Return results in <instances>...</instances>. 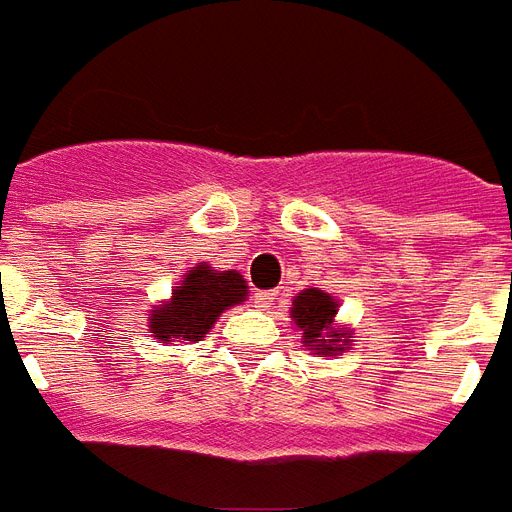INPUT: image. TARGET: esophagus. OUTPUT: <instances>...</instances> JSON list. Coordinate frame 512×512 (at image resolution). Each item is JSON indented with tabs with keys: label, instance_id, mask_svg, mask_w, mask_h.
Here are the masks:
<instances>
[{
	"label": "esophagus",
	"instance_id": "1",
	"mask_svg": "<svg viewBox=\"0 0 512 512\" xmlns=\"http://www.w3.org/2000/svg\"><path fill=\"white\" fill-rule=\"evenodd\" d=\"M275 297H278L275 292H256V295H253V303H256L259 308H267V306H273Z\"/></svg>",
	"mask_w": 512,
	"mask_h": 512
}]
</instances>
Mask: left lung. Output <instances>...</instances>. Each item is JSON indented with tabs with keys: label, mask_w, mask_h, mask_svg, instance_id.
Returning <instances> with one entry per match:
<instances>
[{
	"label": "left lung",
	"mask_w": 512,
	"mask_h": 512,
	"mask_svg": "<svg viewBox=\"0 0 512 512\" xmlns=\"http://www.w3.org/2000/svg\"><path fill=\"white\" fill-rule=\"evenodd\" d=\"M339 303L322 289H303L292 300V320L303 333V347L314 350V355H339L353 342L350 331L336 328Z\"/></svg>",
	"instance_id": "left-lung-1"
}]
</instances>
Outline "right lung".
Returning <instances> with one entry per match:
<instances>
[{
	"instance_id": "1",
	"label": "right lung",
	"mask_w": 512,
	"mask_h": 512,
	"mask_svg": "<svg viewBox=\"0 0 512 512\" xmlns=\"http://www.w3.org/2000/svg\"><path fill=\"white\" fill-rule=\"evenodd\" d=\"M248 297V284L237 270H212L209 264H195L187 270L170 300L154 306L148 317V331L159 342H201L226 308Z\"/></svg>"
}]
</instances>
